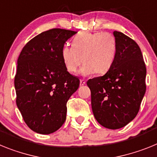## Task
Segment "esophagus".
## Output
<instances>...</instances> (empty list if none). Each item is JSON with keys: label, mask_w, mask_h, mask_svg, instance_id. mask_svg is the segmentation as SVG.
<instances>
[{"label": "esophagus", "mask_w": 157, "mask_h": 157, "mask_svg": "<svg viewBox=\"0 0 157 157\" xmlns=\"http://www.w3.org/2000/svg\"><path fill=\"white\" fill-rule=\"evenodd\" d=\"M85 83H86V81H85V80H83V79H80V86H82V85H84V84H85Z\"/></svg>", "instance_id": "34e87169"}]
</instances>
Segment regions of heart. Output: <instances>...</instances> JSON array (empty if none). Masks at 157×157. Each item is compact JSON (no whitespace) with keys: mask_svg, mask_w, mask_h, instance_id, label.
<instances>
[{"mask_svg":"<svg viewBox=\"0 0 157 157\" xmlns=\"http://www.w3.org/2000/svg\"><path fill=\"white\" fill-rule=\"evenodd\" d=\"M117 53V41L109 32H81L73 38V46L65 45L61 55L65 68L75 73L84 62V75L104 74L112 67Z\"/></svg>","mask_w":157,"mask_h":157,"instance_id":"1","label":"heart"}]
</instances>
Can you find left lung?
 <instances>
[{"label": "left lung", "mask_w": 157, "mask_h": 157, "mask_svg": "<svg viewBox=\"0 0 157 157\" xmlns=\"http://www.w3.org/2000/svg\"><path fill=\"white\" fill-rule=\"evenodd\" d=\"M117 53L112 67L87 81L94 116L100 125L116 129L137 116L146 91V67L135 41L114 31Z\"/></svg>", "instance_id": "8db88e82"}]
</instances>
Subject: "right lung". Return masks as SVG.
Masks as SVG:
<instances>
[{
	"instance_id": "1",
	"label": "right lung",
	"mask_w": 157,
	"mask_h": 157,
	"mask_svg": "<svg viewBox=\"0 0 157 157\" xmlns=\"http://www.w3.org/2000/svg\"><path fill=\"white\" fill-rule=\"evenodd\" d=\"M77 33L53 28L28 42L19 55L14 84L16 105L33 131L49 134L66 119V103L79 88L80 80L69 73L61 51Z\"/></svg>"
}]
</instances>
